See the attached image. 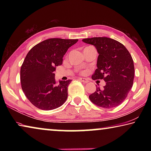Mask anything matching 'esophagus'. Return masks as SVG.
Listing matches in <instances>:
<instances>
[{"instance_id": "34e87169", "label": "esophagus", "mask_w": 151, "mask_h": 151, "mask_svg": "<svg viewBox=\"0 0 151 151\" xmlns=\"http://www.w3.org/2000/svg\"><path fill=\"white\" fill-rule=\"evenodd\" d=\"M78 80L81 82H83V83H87L88 82L87 79L84 78H78Z\"/></svg>"}]
</instances>
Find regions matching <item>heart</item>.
Segmentation results:
<instances>
[{
	"label": "heart",
	"instance_id": "obj_1",
	"mask_svg": "<svg viewBox=\"0 0 151 151\" xmlns=\"http://www.w3.org/2000/svg\"><path fill=\"white\" fill-rule=\"evenodd\" d=\"M83 73H82V74H83Z\"/></svg>",
	"mask_w": 151,
	"mask_h": 151
}]
</instances>
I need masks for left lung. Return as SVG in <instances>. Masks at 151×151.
Wrapping results in <instances>:
<instances>
[{
    "mask_svg": "<svg viewBox=\"0 0 151 151\" xmlns=\"http://www.w3.org/2000/svg\"><path fill=\"white\" fill-rule=\"evenodd\" d=\"M94 45L99 52L97 68L92 75L93 80L104 79V88L96 87L89 95L91 102L105 109L119 106L127 98L133 85L134 63L126 47L116 40L107 37L83 39Z\"/></svg>",
    "mask_w": 151,
    "mask_h": 151,
    "instance_id": "8db88e82",
    "label": "left lung"
}]
</instances>
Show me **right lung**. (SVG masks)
Here are the masks:
<instances>
[{
  "mask_svg": "<svg viewBox=\"0 0 151 151\" xmlns=\"http://www.w3.org/2000/svg\"><path fill=\"white\" fill-rule=\"evenodd\" d=\"M78 39H47L34 46L20 68V83L25 96L38 109L49 111L65 103L71 80L57 83L56 66L63 64L68 48Z\"/></svg>",
  "mask_w": 151,
  "mask_h": 151,
  "instance_id": "1",
  "label": "right lung"
}]
</instances>
